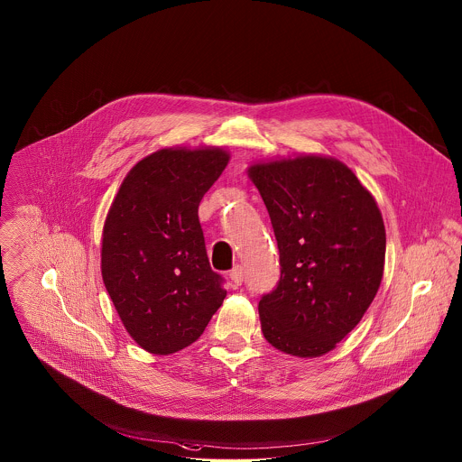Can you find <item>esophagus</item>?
Segmentation results:
<instances>
[{
  "label": "esophagus",
  "mask_w": 462,
  "mask_h": 462,
  "mask_svg": "<svg viewBox=\"0 0 462 462\" xmlns=\"http://www.w3.org/2000/svg\"><path fill=\"white\" fill-rule=\"evenodd\" d=\"M229 279H231V282H233L235 286L242 284V281H244V268H242L240 264H236V266L229 272Z\"/></svg>",
  "instance_id": "1"
}]
</instances>
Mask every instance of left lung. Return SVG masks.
<instances>
[{"label": "left lung", "instance_id": "obj_1", "mask_svg": "<svg viewBox=\"0 0 462 462\" xmlns=\"http://www.w3.org/2000/svg\"><path fill=\"white\" fill-rule=\"evenodd\" d=\"M279 247L281 279L260 300L264 339L297 357H320L374 302L386 229L374 196L339 160L297 154L249 165Z\"/></svg>", "mask_w": 462, "mask_h": 462}]
</instances>
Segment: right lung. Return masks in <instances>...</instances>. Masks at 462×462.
Instances as JSON below:
<instances>
[{"label": "right lung", "mask_w": 462, "mask_h": 462, "mask_svg": "<svg viewBox=\"0 0 462 462\" xmlns=\"http://www.w3.org/2000/svg\"><path fill=\"white\" fill-rule=\"evenodd\" d=\"M224 147H163L126 174L101 240V275L128 334L156 356L192 345L226 299L199 204L229 163Z\"/></svg>", "instance_id": "obj_1"}]
</instances>
